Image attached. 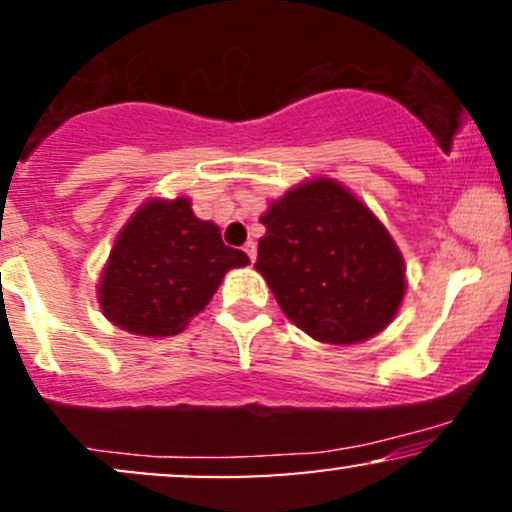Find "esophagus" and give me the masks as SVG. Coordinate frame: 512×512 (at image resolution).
<instances>
[{
    "label": "esophagus",
    "instance_id": "esophagus-1",
    "mask_svg": "<svg viewBox=\"0 0 512 512\" xmlns=\"http://www.w3.org/2000/svg\"><path fill=\"white\" fill-rule=\"evenodd\" d=\"M245 252H248V257L252 262H255V257H257V243L255 240H248V243H245V248H243Z\"/></svg>",
    "mask_w": 512,
    "mask_h": 512
}]
</instances>
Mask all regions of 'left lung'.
<instances>
[{
  "instance_id": "left-lung-1",
  "label": "left lung",
  "mask_w": 512,
  "mask_h": 512,
  "mask_svg": "<svg viewBox=\"0 0 512 512\" xmlns=\"http://www.w3.org/2000/svg\"><path fill=\"white\" fill-rule=\"evenodd\" d=\"M255 269L298 330L349 346L395 320L407 267L385 223L342 182L303 180L260 216Z\"/></svg>"
}]
</instances>
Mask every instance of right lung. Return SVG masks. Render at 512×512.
Listing matches in <instances>:
<instances>
[{
	"mask_svg": "<svg viewBox=\"0 0 512 512\" xmlns=\"http://www.w3.org/2000/svg\"><path fill=\"white\" fill-rule=\"evenodd\" d=\"M250 264L223 245L219 226L197 219L190 197H151L117 231L98 281V305L137 337L180 334L207 308L223 276Z\"/></svg>",
	"mask_w": 512,
	"mask_h": 512,
	"instance_id": "add662e5",
	"label": "right lung"
}]
</instances>
